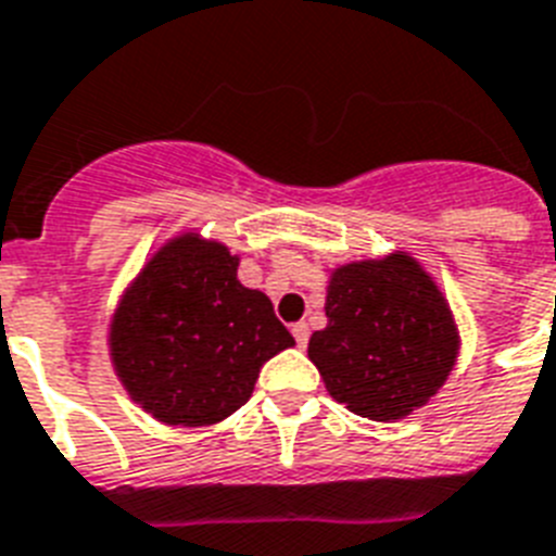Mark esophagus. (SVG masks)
Instances as JSON below:
<instances>
[{"instance_id":"1","label":"esophagus","mask_w":556,"mask_h":556,"mask_svg":"<svg viewBox=\"0 0 556 556\" xmlns=\"http://www.w3.org/2000/svg\"><path fill=\"white\" fill-rule=\"evenodd\" d=\"M291 333H293V340H296V345H300V349H305V345H308V337H311L308 323H296L291 328Z\"/></svg>"}]
</instances>
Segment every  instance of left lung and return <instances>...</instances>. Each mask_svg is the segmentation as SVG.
I'll return each mask as SVG.
<instances>
[{
  "label": "left lung",
  "instance_id": "8db88e82",
  "mask_svg": "<svg viewBox=\"0 0 556 556\" xmlns=\"http://www.w3.org/2000/svg\"><path fill=\"white\" fill-rule=\"evenodd\" d=\"M308 356L328 394L359 417L403 419L448 380L459 333L448 302L405 251L331 270Z\"/></svg>",
  "mask_w": 556,
  "mask_h": 556
}]
</instances>
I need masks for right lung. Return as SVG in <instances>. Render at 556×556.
<instances>
[{
    "label": "right lung",
    "instance_id": "right-lung-1",
    "mask_svg": "<svg viewBox=\"0 0 556 556\" xmlns=\"http://www.w3.org/2000/svg\"><path fill=\"white\" fill-rule=\"evenodd\" d=\"M223 242L182 233L122 293L111 359L130 400L165 426L200 428L248 403L270 356L293 345L263 291L237 279Z\"/></svg>",
    "mask_w": 556,
    "mask_h": 556
}]
</instances>
